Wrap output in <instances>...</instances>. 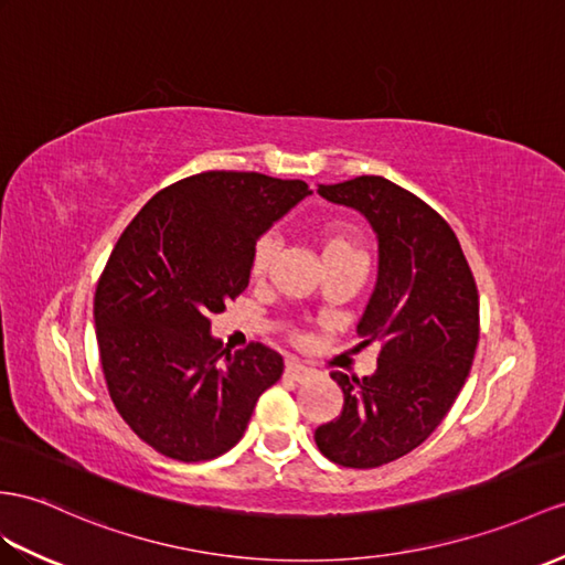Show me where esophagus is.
<instances>
[{
    "label": "esophagus",
    "instance_id": "obj_1",
    "mask_svg": "<svg viewBox=\"0 0 565 565\" xmlns=\"http://www.w3.org/2000/svg\"><path fill=\"white\" fill-rule=\"evenodd\" d=\"M285 376H287V379H292V381H307V379H311V376H313V369L305 366L301 362L290 360V362L285 364Z\"/></svg>",
    "mask_w": 565,
    "mask_h": 565
}]
</instances>
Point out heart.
<instances>
[{"label": "heart", "instance_id": "heart-1", "mask_svg": "<svg viewBox=\"0 0 565 565\" xmlns=\"http://www.w3.org/2000/svg\"><path fill=\"white\" fill-rule=\"evenodd\" d=\"M273 254H275V239L273 237L260 239L256 244V252H254V273L266 270ZM340 254H360V252H356L354 244L345 235H340V232H335V230L326 232V235H323V256H340Z\"/></svg>", "mask_w": 565, "mask_h": 565}]
</instances>
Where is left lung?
I'll return each mask as SVG.
<instances>
[{
  "label": "left lung",
  "instance_id": "8db88e82",
  "mask_svg": "<svg viewBox=\"0 0 565 565\" xmlns=\"http://www.w3.org/2000/svg\"><path fill=\"white\" fill-rule=\"evenodd\" d=\"M319 196L360 213L379 244L356 323L362 345H383L376 371H333L345 405L313 434L328 460L369 470L422 446L456 403L479 340V295L456 232L415 194L371 174L321 184Z\"/></svg>",
  "mask_w": 565,
  "mask_h": 565
}]
</instances>
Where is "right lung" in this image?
Segmentation results:
<instances>
[{"instance_id": "obj_1", "label": "right lung", "mask_w": 565, "mask_h": 565, "mask_svg": "<svg viewBox=\"0 0 565 565\" xmlns=\"http://www.w3.org/2000/svg\"><path fill=\"white\" fill-rule=\"evenodd\" d=\"M309 194L299 179L201 172L121 232L95 290V335L117 412L162 456H223L282 376V356L260 342L223 350L211 316L249 285L256 242Z\"/></svg>"}]
</instances>
